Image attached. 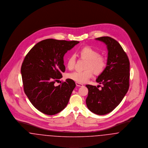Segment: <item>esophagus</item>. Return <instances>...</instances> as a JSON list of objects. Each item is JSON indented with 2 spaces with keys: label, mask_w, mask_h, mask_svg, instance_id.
<instances>
[{
  "label": "esophagus",
  "mask_w": 148,
  "mask_h": 148,
  "mask_svg": "<svg viewBox=\"0 0 148 148\" xmlns=\"http://www.w3.org/2000/svg\"><path fill=\"white\" fill-rule=\"evenodd\" d=\"M75 83H76V85H77V86H83V84H81V83H78V82H76Z\"/></svg>",
  "instance_id": "1"
}]
</instances>
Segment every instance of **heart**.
Here are the masks:
<instances>
[{"label":"heart","instance_id":"1","mask_svg":"<svg viewBox=\"0 0 148 148\" xmlns=\"http://www.w3.org/2000/svg\"><path fill=\"white\" fill-rule=\"evenodd\" d=\"M78 56L81 58L87 60L85 65V71H75L67 74V77L79 83H84L92 77L93 72L96 75L101 74L106 69V58L99 55L97 50L90 46H85L77 51ZM76 62L75 56L71 55L66 61L67 68L71 70L74 68Z\"/></svg>","mask_w":148,"mask_h":148}]
</instances>
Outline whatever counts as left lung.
<instances>
[{
  "label": "left lung",
  "instance_id": "left-lung-1",
  "mask_svg": "<svg viewBox=\"0 0 148 148\" xmlns=\"http://www.w3.org/2000/svg\"><path fill=\"white\" fill-rule=\"evenodd\" d=\"M104 42L108 51L106 66L96 82L98 86L86 85L88 108L93 113L105 115L112 112L125 97L129 88L130 63L126 53L119 42L109 36L95 39ZM100 86V85H99Z\"/></svg>",
  "mask_w": 148,
  "mask_h": 148
}]
</instances>
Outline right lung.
Masks as SVG:
<instances>
[{"instance_id":"1","label":"right lung","mask_w":148,"mask_h":148,"mask_svg":"<svg viewBox=\"0 0 148 148\" xmlns=\"http://www.w3.org/2000/svg\"><path fill=\"white\" fill-rule=\"evenodd\" d=\"M79 42L47 39L35 44L25 57L21 67L24 90L40 112L54 115L67 106L74 81L67 79L56 86L54 83L65 71L64 54Z\"/></svg>"}]
</instances>
